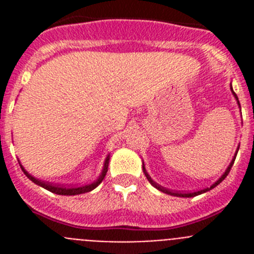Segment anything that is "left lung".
I'll list each match as a JSON object with an SVG mask.
<instances>
[{
  "label": "left lung",
  "instance_id": "left-lung-1",
  "mask_svg": "<svg viewBox=\"0 0 254 254\" xmlns=\"http://www.w3.org/2000/svg\"><path fill=\"white\" fill-rule=\"evenodd\" d=\"M232 91H233V89H232ZM233 94H234L235 99H237V102H238V105H239V107H241V104H239V100H238V96H237V94H235L234 91H233ZM238 150H239V149H237V152H235V156H237V154H238ZM235 156H234V159H233V160H232V163L229 164V167H228V169L225 170V173H224L223 176L220 177V178L217 179L216 182H215L214 185L211 186L210 188H205V190H197V192H193V193H181V192H176V190H168V188H164V187H161V186H159L158 183H156V182H154V181H152V179H151V177H150L149 174H147L146 169H145V167H143V165H142V168H143V173H145V176H146L147 181H149L150 183H151V185L154 186L155 188H156V190H161V192H164V193L170 194V196H176V197H194V196H198V194H201V193H205V192H207V190H212V188H215V187H216L217 185H220V183H221V182H223L224 179L226 178V176H228V174H229V172H230V169H232L233 164H234V160H235Z\"/></svg>",
  "mask_w": 254,
  "mask_h": 254
}]
</instances>
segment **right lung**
I'll return each instance as SVG.
<instances>
[{"label":"right lung","instance_id":"add662e5","mask_svg":"<svg viewBox=\"0 0 254 254\" xmlns=\"http://www.w3.org/2000/svg\"><path fill=\"white\" fill-rule=\"evenodd\" d=\"M108 164H109V155H108L107 159H105L104 167H103L102 174L99 176V178L96 179L94 183H91V185L81 186V187H64V186H55V185H51V183H46V182H42V181H39V179L34 178L33 176H30V174H29V173L24 169V167H22V165H20V167H21L24 174H25V176L28 177L31 182H34L35 185H38V186H40V187H43V188H46V190H51L52 193L62 194V196H75V194H81V193H86V192H90V190H93L94 188L98 187V186H99L100 183L103 182V179H104L105 174H107Z\"/></svg>","mask_w":254,"mask_h":254}]
</instances>
